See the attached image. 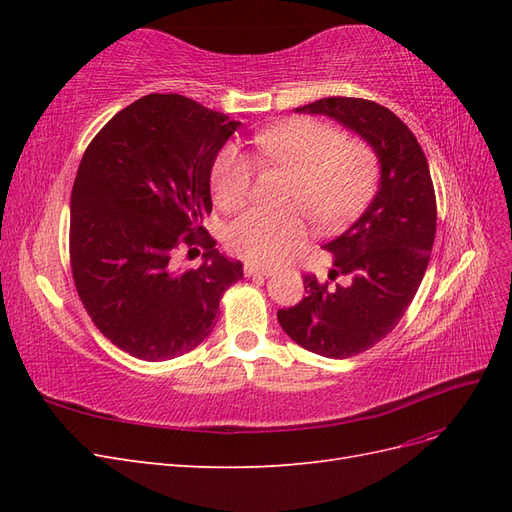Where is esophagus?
<instances>
[{
	"label": "esophagus",
	"mask_w": 512,
	"mask_h": 512,
	"mask_svg": "<svg viewBox=\"0 0 512 512\" xmlns=\"http://www.w3.org/2000/svg\"><path fill=\"white\" fill-rule=\"evenodd\" d=\"M245 275L247 277H256V275H271L273 273V267H260V265H250V262H245Z\"/></svg>",
	"instance_id": "34e87169"
}]
</instances>
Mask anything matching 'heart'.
I'll return each instance as SVG.
<instances>
[{"label":"heart","instance_id":"heart-1","mask_svg":"<svg viewBox=\"0 0 512 512\" xmlns=\"http://www.w3.org/2000/svg\"><path fill=\"white\" fill-rule=\"evenodd\" d=\"M262 162L294 175L282 211L252 209L228 228L230 252L256 265L284 258L305 239V218L331 230L359 211L378 183V158L359 138H344L316 119H294L254 136ZM254 164L237 145H224L211 166L215 205L239 211L252 192Z\"/></svg>","mask_w":512,"mask_h":512}]
</instances>
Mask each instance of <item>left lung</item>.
Returning a JSON list of instances; mask_svg holds the SVG:
<instances>
[{"instance_id": "8db88e82", "label": "left lung", "mask_w": 512, "mask_h": 512, "mask_svg": "<svg viewBox=\"0 0 512 512\" xmlns=\"http://www.w3.org/2000/svg\"><path fill=\"white\" fill-rule=\"evenodd\" d=\"M297 113L327 115L354 130L380 162V188L363 215L324 245L333 254L329 280L303 275L307 297L280 309L286 335L301 348L327 356L369 350L404 318L423 282L436 237V192L416 136L393 111L363 98H322Z\"/></svg>"}]
</instances>
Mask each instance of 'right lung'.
<instances>
[{
	"label": "right lung",
	"mask_w": 512,
	"mask_h": 512,
	"mask_svg": "<svg viewBox=\"0 0 512 512\" xmlns=\"http://www.w3.org/2000/svg\"><path fill=\"white\" fill-rule=\"evenodd\" d=\"M239 126L185 96L149 94L108 121L81 160L70 200L74 286L100 333L136 359L194 350L243 277L203 226L213 160ZM196 244L204 262L181 270L176 252Z\"/></svg>",
	"instance_id": "1"
}]
</instances>
